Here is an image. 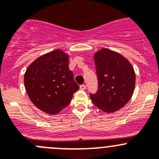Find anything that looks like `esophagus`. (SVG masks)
<instances>
[{
	"mask_svg": "<svg viewBox=\"0 0 159 159\" xmlns=\"http://www.w3.org/2000/svg\"><path fill=\"white\" fill-rule=\"evenodd\" d=\"M80 88L81 90H85V89H86V85H84V84H83V85H80Z\"/></svg>",
	"mask_w": 159,
	"mask_h": 159,
	"instance_id": "1",
	"label": "esophagus"
}]
</instances>
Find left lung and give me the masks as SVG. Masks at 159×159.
<instances>
[{
	"mask_svg": "<svg viewBox=\"0 0 159 159\" xmlns=\"http://www.w3.org/2000/svg\"><path fill=\"white\" fill-rule=\"evenodd\" d=\"M98 80V90L90 94L93 103L106 113L123 108L132 98L135 88L134 67L124 56L107 48L93 55Z\"/></svg>",
	"mask_w": 159,
	"mask_h": 159,
	"instance_id": "obj_1",
	"label": "left lung"
}]
</instances>
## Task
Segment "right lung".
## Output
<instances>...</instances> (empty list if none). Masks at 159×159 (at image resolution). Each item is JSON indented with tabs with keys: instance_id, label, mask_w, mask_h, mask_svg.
Segmentation results:
<instances>
[{
	"instance_id": "1",
	"label": "right lung",
	"mask_w": 159,
	"mask_h": 159,
	"mask_svg": "<svg viewBox=\"0 0 159 159\" xmlns=\"http://www.w3.org/2000/svg\"><path fill=\"white\" fill-rule=\"evenodd\" d=\"M69 54L60 49L33 61L24 75V84L33 104L48 114H58L72 100L80 87L69 69Z\"/></svg>"
}]
</instances>
